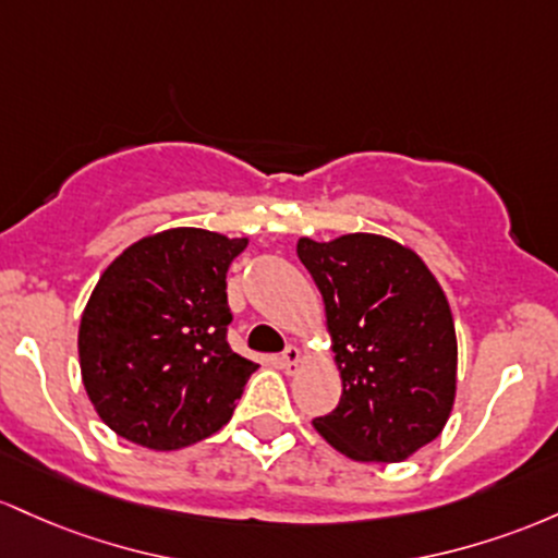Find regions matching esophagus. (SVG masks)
I'll use <instances>...</instances> for the list:
<instances>
[{"label":"esophagus","instance_id":"obj_1","mask_svg":"<svg viewBox=\"0 0 558 558\" xmlns=\"http://www.w3.org/2000/svg\"><path fill=\"white\" fill-rule=\"evenodd\" d=\"M279 363H281V368H284L287 374L295 372L298 363H300V348H298V345H287L284 350H281Z\"/></svg>","mask_w":558,"mask_h":558}]
</instances>
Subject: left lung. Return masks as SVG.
<instances>
[{
  "label": "left lung",
  "instance_id": "obj_1",
  "mask_svg": "<svg viewBox=\"0 0 558 558\" xmlns=\"http://www.w3.org/2000/svg\"><path fill=\"white\" fill-rule=\"evenodd\" d=\"M327 305L342 398L313 427L355 461H403L446 427L456 396L448 300L411 250L377 234L298 242Z\"/></svg>",
  "mask_w": 558,
  "mask_h": 558
}]
</instances>
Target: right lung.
Segmentation results:
<instances>
[{
    "label": "right lung",
    "mask_w": 558,
    "mask_h": 558,
    "mask_svg": "<svg viewBox=\"0 0 558 558\" xmlns=\"http://www.w3.org/2000/svg\"><path fill=\"white\" fill-rule=\"evenodd\" d=\"M247 247L168 229L110 263L81 316V377L112 432L144 448L192 446L229 422L255 363L229 348L227 271Z\"/></svg>",
    "instance_id": "add662e5"
}]
</instances>
